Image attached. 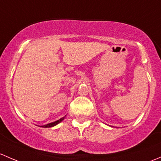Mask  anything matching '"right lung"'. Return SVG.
Returning a JSON list of instances; mask_svg holds the SVG:
<instances>
[{
    "label": "right lung",
    "instance_id": "1",
    "mask_svg": "<svg viewBox=\"0 0 161 161\" xmlns=\"http://www.w3.org/2000/svg\"><path fill=\"white\" fill-rule=\"evenodd\" d=\"M64 118H65V116L63 117V118H61L60 119H59V120L56 121V122H51V123L47 124V125H42V127H44V128H49V127H53V126H54V125H57L58 123H59V122H62V121L64 120Z\"/></svg>",
    "mask_w": 161,
    "mask_h": 161
}]
</instances>
